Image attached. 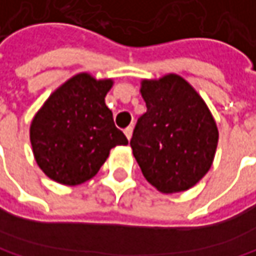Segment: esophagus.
<instances>
[{
    "instance_id": "34e87169",
    "label": "esophagus",
    "mask_w": 256,
    "mask_h": 256,
    "mask_svg": "<svg viewBox=\"0 0 256 256\" xmlns=\"http://www.w3.org/2000/svg\"><path fill=\"white\" fill-rule=\"evenodd\" d=\"M124 134H126V138L130 139L132 138V134H133V128L132 126H128V128H124Z\"/></svg>"
}]
</instances>
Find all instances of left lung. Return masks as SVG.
Returning <instances> with one entry per match:
<instances>
[{"label":"left lung","instance_id":"1","mask_svg":"<svg viewBox=\"0 0 256 256\" xmlns=\"http://www.w3.org/2000/svg\"><path fill=\"white\" fill-rule=\"evenodd\" d=\"M146 112L130 139L144 177L162 194L183 192L208 173L218 128L204 100L177 74L144 80Z\"/></svg>","mask_w":256,"mask_h":256}]
</instances>
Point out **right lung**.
I'll use <instances>...</instances> for the list:
<instances>
[{
	"mask_svg": "<svg viewBox=\"0 0 256 256\" xmlns=\"http://www.w3.org/2000/svg\"><path fill=\"white\" fill-rule=\"evenodd\" d=\"M111 86V79L76 74L36 112L30 144L39 168L50 178L68 186L84 183L100 172L111 148L128 145L105 105Z\"/></svg>",
	"mask_w": 256,
	"mask_h": 256,
	"instance_id": "1",
	"label": "right lung"
}]
</instances>
